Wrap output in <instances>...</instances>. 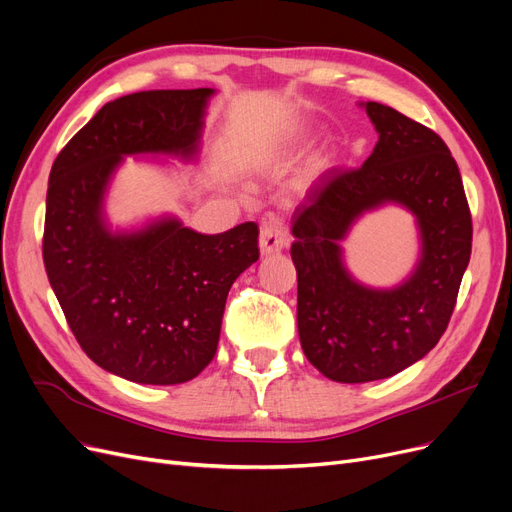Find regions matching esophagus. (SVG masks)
Wrapping results in <instances>:
<instances>
[{"label": "esophagus", "mask_w": 512, "mask_h": 512, "mask_svg": "<svg viewBox=\"0 0 512 512\" xmlns=\"http://www.w3.org/2000/svg\"><path fill=\"white\" fill-rule=\"evenodd\" d=\"M288 230L282 224V219L276 215H268L261 224V234H259V247L263 255H272L280 253L288 247Z\"/></svg>", "instance_id": "obj_1"}]
</instances>
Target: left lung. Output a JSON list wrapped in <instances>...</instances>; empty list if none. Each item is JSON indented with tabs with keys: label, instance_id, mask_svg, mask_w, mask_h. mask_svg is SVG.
I'll return each mask as SVG.
<instances>
[{
	"label": "left lung",
	"instance_id": "1",
	"mask_svg": "<svg viewBox=\"0 0 512 512\" xmlns=\"http://www.w3.org/2000/svg\"><path fill=\"white\" fill-rule=\"evenodd\" d=\"M364 106L379 131L372 154L358 169H328L293 215L301 347L337 383L387 379L425 358L448 328L473 244L471 209L446 142L391 106ZM385 202L415 213L423 253L406 283L376 292L348 276L338 240Z\"/></svg>",
	"mask_w": 512,
	"mask_h": 512
}]
</instances>
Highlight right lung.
Instances as JSON below:
<instances>
[{
  "mask_svg": "<svg viewBox=\"0 0 512 512\" xmlns=\"http://www.w3.org/2000/svg\"><path fill=\"white\" fill-rule=\"evenodd\" d=\"M211 87L138 92L104 104L56 157L43 263L87 358L144 385L201 374L219 343L234 280L259 259L255 221L198 234L177 219L113 234L102 198L123 154H196Z\"/></svg>",
  "mask_w": 512,
  "mask_h": 512,
  "instance_id": "obj_1",
  "label": "right lung"
}]
</instances>
